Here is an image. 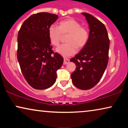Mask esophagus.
Returning a JSON list of instances; mask_svg holds the SVG:
<instances>
[{"label": "esophagus", "instance_id": "esophagus-1", "mask_svg": "<svg viewBox=\"0 0 128 128\" xmlns=\"http://www.w3.org/2000/svg\"><path fill=\"white\" fill-rule=\"evenodd\" d=\"M69 62V60L67 58H64V64H68V63Z\"/></svg>", "mask_w": 128, "mask_h": 128}]
</instances>
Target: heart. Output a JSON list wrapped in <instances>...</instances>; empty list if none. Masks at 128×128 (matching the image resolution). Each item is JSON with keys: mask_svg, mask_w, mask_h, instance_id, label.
Returning a JSON list of instances; mask_svg holds the SVG:
<instances>
[{"mask_svg": "<svg viewBox=\"0 0 128 128\" xmlns=\"http://www.w3.org/2000/svg\"><path fill=\"white\" fill-rule=\"evenodd\" d=\"M66 35H68L66 38L67 43L56 49L58 53L64 58L74 55L77 51V48L82 49L84 47L89 39L88 30L82 26L78 21L72 18L60 21L58 27L52 25L48 28L49 39L54 46H58L62 36Z\"/></svg>", "mask_w": 128, "mask_h": 128, "instance_id": "b5f03b06", "label": "heart"}]
</instances>
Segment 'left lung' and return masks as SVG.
<instances>
[{
    "label": "left lung",
    "mask_w": 128,
    "mask_h": 128,
    "mask_svg": "<svg viewBox=\"0 0 128 128\" xmlns=\"http://www.w3.org/2000/svg\"><path fill=\"white\" fill-rule=\"evenodd\" d=\"M88 22V42L70 59L76 68L71 74L73 84L81 90H89L101 80L108 62L110 40L104 24L87 13H82Z\"/></svg>",
    "instance_id": "8db88e82"
}]
</instances>
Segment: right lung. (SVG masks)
<instances>
[{
    "instance_id": "obj_1",
    "label": "right lung",
    "mask_w": 128,
    "mask_h": 128,
    "mask_svg": "<svg viewBox=\"0 0 128 128\" xmlns=\"http://www.w3.org/2000/svg\"><path fill=\"white\" fill-rule=\"evenodd\" d=\"M58 16L41 12L24 21L17 36V60L27 83L37 90L48 88L55 83L56 71L64 62L62 56L54 52L48 28Z\"/></svg>"
}]
</instances>
